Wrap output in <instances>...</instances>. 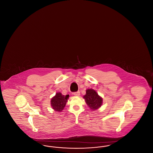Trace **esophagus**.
<instances>
[{"instance_id": "esophagus-1", "label": "esophagus", "mask_w": 153, "mask_h": 153, "mask_svg": "<svg viewBox=\"0 0 153 153\" xmlns=\"http://www.w3.org/2000/svg\"><path fill=\"white\" fill-rule=\"evenodd\" d=\"M73 95H74V96H80V91H77V92H74V93H73Z\"/></svg>"}]
</instances>
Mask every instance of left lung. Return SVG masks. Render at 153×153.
<instances>
[{
  "label": "left lung",
  "instance_id": "1",
  "mask_svg": "<svg viewBox=\"0 0 153 153\" xmlns=\"http://www.w3.org/2000/svg\"><path fill=\"white\" fill-rule=\"evenodd\" d=\"M83 97L89 107L92 111L100 108L102 104V99L92 89H87L86 94Z\"/></svg>",
  "mask_w": 153,
  "mask_h": 153
}]
</instances>
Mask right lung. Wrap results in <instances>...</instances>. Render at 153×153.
Masks as SVG:
<instances>
[{
  "label": "right lung",
  "instance_id": "add662e5",
  "mask_svg": "<svg viewBox=\"0 0 153 153\" xmlns=\"http://www.w3.org/2000/svg\"><path fill=\"white\" fill-rule=\"evenodd\" d=\"M69 95H62L61 92H57L51 99L52 108L56 112H61L65 106Z\"/></svg>",
  "mask_w": 153,
  "mask_h": 153
}]
</instances>
